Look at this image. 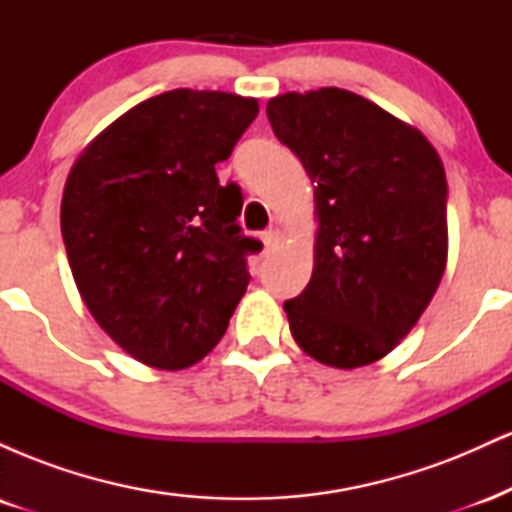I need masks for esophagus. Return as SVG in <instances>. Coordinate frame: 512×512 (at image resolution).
Instances as JSON below:
<instances>
[{
	"instance_id": "1",
	"label": "esophagus",
	"mask_w": 512,
	"mask_h": 512,
	"mask_svg": "<svg viewBox=\"0 0 512 512\" xmlns=\"http://www.w3.org/2000/svg\"><path fill=\"white\" fill-rule=\"evenodd\" d=\"M262 240H264V248H274V245H279L281 240V231L279 228H269V231L262 233Z\"/></svg>"
}]
</instances>
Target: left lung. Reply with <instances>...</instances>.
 <instances>
[{
    "instance_id": "8db88e82",
    "label": "left lung",
    "mask_w": 512,
    "mask_h": 512,
    "mask_svg": "<svg viewBox=\"0 0 512 512\" xmlns=\"http://www.w3.org/2000/svg\"><path fill=\"white\" fill-rule=\"evenodd\" d=\"M315 185V264L284 303L296 344L332 368L380 361L411 332L448 264V182L416 127L344 88L267 103Z\"/></svg>"
}]
</instances>
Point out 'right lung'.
Here are the masks:
<instances>
[{
  "instance_id": "add662e5",
  "label": "right lung",
  "mask_w": 512,
  "mask_h": 512,
  "mask_svg": "<svg viewBox=\"0 0 512 512\" xmlns=\"http://www.w3.org/2000/svg\"><path fill=\"white\" fill-rule=\"evenodd\" d=\"M257 98L175 88L134 105L81 151L62 238L88 313L144 366L180 370L221 342L248 289L243 197L219 185Z\"/></svg>"
}]
</instances>
